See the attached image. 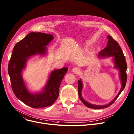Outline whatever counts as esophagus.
I'll return each mask as SVG.
<instances>
[{
	"label": "esophagus",
	"mask_w": 134,
	"mask_h": 134,
	"mask_svg": "<svg viewBox=\"0 0 134 134\" xmlns=\"http://www.w3.org/2000/svg\"><path fill=\"white\" fill-rule=\"evenodd\" d=\"M72 72L74 73H75L76 74H78L80 73V70L79 68L77 67H74L73 69H72Z\"/></svg>",
	"instance_id": "obj_1"
}]
</instances>
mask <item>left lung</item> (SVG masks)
Listing matches in <instances>:
<instances>
[{
  "instance_id": "1",
  "label": "left lung",
  "mask_w": 134,
  "mask_h": 134,
  "mask_svg": "<svg viewBox=\"0 0 134 134\" xmlns=\"http://www.w3.org/2000/svg\"><path fill=\"white\" fill-rule=\"evenodd\" d=\"M108 39L107 45V47L103 49L102 51H100L99 54L97 55L99 58H104L107 57H113L112 61L114 64V68L117 69L119 70L120 72V79L121 82V90L118 94L117 96L108 104L105 105H96L90 103L86 101L82 96L81 92L83 88V83L82 80L80 79L78 80V93L79 97L81 100L82 102L88 108L92 109H102L107 108L111 104H112L116 100L117 98L120 95L121 92L125 88L126 82H127V65L125 57L124 56L123 53L119 46V44L117 41H116L110 35H108L107 37Z\"/></svg>"
}]
</instances>
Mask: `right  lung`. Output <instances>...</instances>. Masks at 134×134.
<instances>
[{"mask_svg": "<svg viewBox=\"0 0 134 134\" xmlns=\"http://www.w3.org/2000/svg\"><path fill=\"white\" fill-rule=\"evenodd\" d=\"M54 39L52 34L31 32L14 46L8 66L11 86L16 97L24 103L33 108L46 107L58 99L59 87L68 68L64 67L51 72L47 82L40 92L29 91L24 81L22 72L26 62L32 57L47 54V46Z\"/></svg>", "mask_w": 134, "mask_h": 134, "instance_id": "right-lung-1", "label": "right lung"}]
</instances>
